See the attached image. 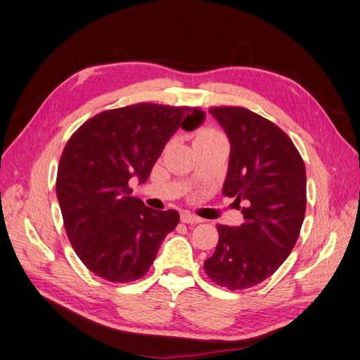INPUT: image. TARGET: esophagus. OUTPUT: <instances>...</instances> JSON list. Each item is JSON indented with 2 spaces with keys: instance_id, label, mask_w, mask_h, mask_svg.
I'll list each match as a JSON object with an SVG mask.
<instances>
[{
  "instance_id": "esophagus-1",
  "label": "esophagus",
  "mask_w": 360,
  "mask_h": 360,
  "mask_svg": "<svg viewBox=\"0 0 360 360\" xmlns=\"http://www.w3.org/2000/svg\"><path fill=\"white\" fill-rule=\"evenodd\" d=\"M181 222H184V224H198V222H202V219L198 216L189 213V212H183L181 213Z\"/></svg>"
}]
</instances>
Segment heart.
I'll return each instance as SVG.
<instances>
[{
    "label": "heart",
    "mask_w": 360,
    "mask_h": 360,
    "mask_svg": "<svg viewBox=\"0 0 360 360\" xmlns=\"http://www.w3.org/2000/svg\"><path fill=\"white\" fill-rule=\"evenodd\" d=\"M221 138H224V135L217 132V130H213V129H202L201 132L198 134V136H197V146L205 144V143H210V141L221 139Z\"/></svg>",
    "instance_id": "obj_1"
}]
</instances>
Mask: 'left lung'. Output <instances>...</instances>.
<instances>
[{
  "mask_svg": "<svg viewBox=\"0 0 360 360\" xmlns=\"http://www.w3.org/2000/svg\"><path fill=\"white\" fill-rule=\"evenodd\" d=\"M209 112L231 146L222 193L243 202L245 222L217 225L219 242L204 270L217 285L245 290L274 275L296 245L307 210V171L292 141L264 117L240 106Z\"/></svg>",
  "mask_w": 360,
  "mask_h": 360,
  "instance_id": "obj_1",
  "label": "left lung"
}]
</instances>
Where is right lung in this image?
Returning <instances> with one entry per match:
<instances>
[{
    "label": "right lung",
    "instance_id": "1",
    "mask_svg": "<svg viewBox=\"0 0 360 360\" xmlns=\"http://www.w3.org/2000/svg\"><path fill=\"white\" fill-rule=\"evenodd\" d=\"M204 117L198 108L136 103L94 115L68 141L57 198L75 252L93 274L118 284L147 274L180 214L150 209L129 181H147L179 127L193 130Z\"/></svg>",
    "mask_w": 360,
    "mask_h": 360
}]
</instances>
